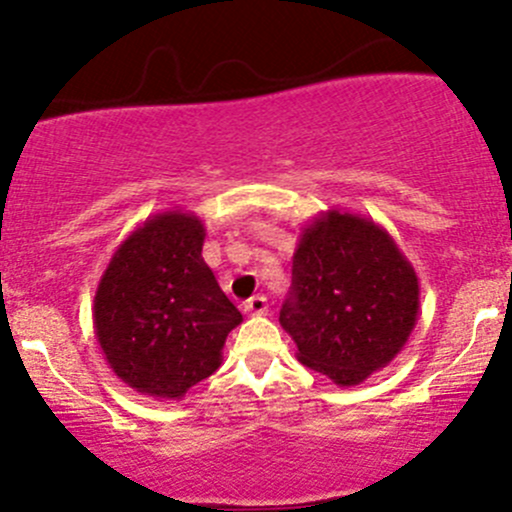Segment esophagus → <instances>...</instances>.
<instances>
[{"instance_id":"34e87169","label":"esophagus","mask_w":512,"mask_h":512,"mask_svg":"<svg viewBox=\"0 0 512 512\" xmlns=\"http://www.w3.org/2000/svg\"><path fill=\"white\" fill-rule=\"evenodd\" d=\"M267 310H270V302H267L265 295H255L245 305L247 315H267Z\"/></svg>"}]
</instances>
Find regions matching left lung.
<instances>
[{
	"label": "left lung",
	"mask_w": 512,
	"mask_h": 512,
	"mask_svg": "<svg viewBox=\"0 0 512 512\" xmlns=\"http://www.w3.org/2000/svg\"><path fill=\"white\" fill-rule=\"evenodd\" d=\"M418 310L415 267L372 217L327 210L302 227L280 310L302 365L355 388L398 357Z\"/></svg>",
	"instance_id": "obj_1"
}]
</instances>
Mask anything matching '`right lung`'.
I'll use <instances>...</instances> for the list:
<instances>
[{
  "mask_svg": "<svg viewBox=\"0 0 512 512\" xmlns=\"http://www.w3.org/2000/svg\"><path fill=\"white\" fill-rule=\"evenodd\" d=\"M195 212L147 217L114 250L94 292V335L114 375L142 395L182 400L222 365L240 310L202 257Z\"/></svg>",
  "mask_w": 512,
  "mask_h": 512,
  "instance_id": "right-lung-1",
  "label": "right lung"
}]
</instances>
